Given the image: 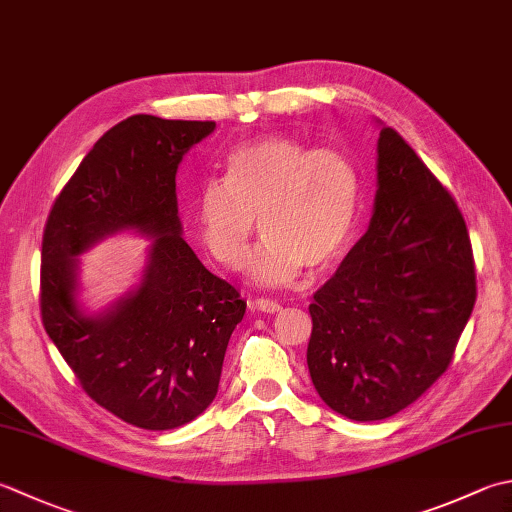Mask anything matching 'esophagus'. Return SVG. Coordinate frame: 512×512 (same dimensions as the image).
<instances>
[{
    "label": "esophagus",
    "instance_id": "1",
    "mask_svg": "<svg viewBox=\"0 0 512 512\" xmlns=\"http://www.w3.org/2000/svg\"><path fill=\"white\" fill-rule=\"evenodd\" d=\"M253 306H255L257 310H262V313H277V310L282 308V306H279L277 302H273V299H266V297H259V299H255Z\"/></svg>",
    "mask_w": 512,
    "mask_h": 512
}]
</instances>
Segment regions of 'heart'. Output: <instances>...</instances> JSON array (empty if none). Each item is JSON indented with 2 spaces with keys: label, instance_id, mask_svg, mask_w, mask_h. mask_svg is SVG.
<instances>
[{
  "label": "heart",
  "instance_id": "obj_1",
  "mask_svg": "<svg viewBox=\"0 0 512 512\" xmlns=\"http://www.w3.org/2000/svg\"><path fill=\"white\" fill-rule=\"evenodd\" d=\"M362 208V170L346 150L268 135L230 150L222 179L197 184L190 215L199 244L228 270L244 266L259 219L264 242L250 273L279 286L304 266H335L355 242Z\"/></svg>",
  "mask_w": 512,
  "mask_h": 512
}]
</instances>
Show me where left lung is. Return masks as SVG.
<instances>
[{"label":"left lung","mask_w":512,"mask_h":512,"mask_svg":"<svg viewBox=\"0 0 512 512\" xmlns=\"http://www.w3.org/2000/svg\"><path fill=\"white\" fill-rule=\"evenodd\" d=\"M377 155L370 226L308 306L310 379L355 422L393 417L446 373L477 299L455 197L393 128Z\"/></svg>","instance_id":"8db88e82"}]
</instances>
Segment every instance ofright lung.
<instances>
[{
	"label": "right lung",
	"mask_w": 512,
	"mask_h": 512,
	"mask_svg": "<svg viewBox=\"0 0 512 512\" xmlns=\"http://www.w3.org/2000/svg\"><path fill=\"white\" fill-rule=\"evenodd\" d=\"M215 122L133 115L99 137L50 208L39 310L84 393L126 424L170 430L213 402L246 302L206 270L177 217L175 173ZM119 227L156 237L145 282L102 320L74 306V255Z\"/></svg>",
	"instance_id": "obj_1"
}]
</instances>
